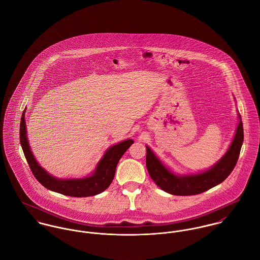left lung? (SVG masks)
I'll return each instance as SVG.
<instances>
[{
    "label": "left lung",
    "instance_id": "obj_1",
    "mask_svg": "<svg viewBox=\"0 0 260 260\" xmlns=\"http://www.w3.org/2000/svg\"><path fill=\"white\" fill-rule=\"evenodd\" d=\"M239 123L233 141L222 158L209 170L202 173L178 176L169 171L146 146V166L150 177L162 190L173 195H195L220 184L234 169L243 142V125L239 115Z\"/></svg>",
    "mask_w": 260,
    "mask_h": 260
}]
</instances>
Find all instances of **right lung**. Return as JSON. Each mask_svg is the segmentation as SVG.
I'll return each mask as SVG.
<instances>
[{
    "mask_svg": "<svg viewBox=\"0 0 260 260\" xmlns=\"http://www.w3.org/2000/svg\"><path fill=\"white\" fill-rule=\"evenodd\" d=\"M20 142L31 171L38 181L49 190L73 197L93 196L106 190L113 181L116 166L120 158L134 143L132 139H128L110 147L98 163L93 174L86 178L58 179L48 174L34 158L27 138L25 110L22 114L20 124Z\"/></svg>",
    "mask_w": 260,
    "mask_h": 260,
    "instance_id": "right-lung-1",
    "label": "right lung"
}]
</instances>
